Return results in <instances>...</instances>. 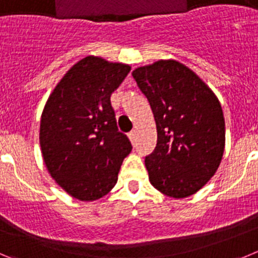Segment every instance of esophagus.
Instances as JSON below:
<instances>
[{
  "instance_id": "1",
  "label": "esophagus",
  "mask_w": 258,
  "mask_h": 258,
  "mask_svg": "<svg viewBox=\"0 0 258 258\" xmlns=\"http://www.w3.org/2000/svg\"><path fill=\"white\" fill-rule=\"evenodd\" d=\"M129 140H131V142L133 143V145H136V142H137V132L136 131H133L129 133Z\"/></svg>"
}]
</instances>
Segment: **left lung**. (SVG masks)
Returning <instances> with one entry per match:
<instances>
[{
  "label": "left lung",
  "mask_w": 258,
  "mask_h": 258,
  "mask_svg": "<svg viewBox=\"0 0 258 258\" xmlns=\"http://www.w3.org/2000/svg\"><path fill=\"white\" fill-rule=\"evenodd\" d=\"M132 76L156 122V147L145 159L150 182L166 197H190L222 160L225 118L220 101L195 72L173 59L136 68Z\"/></svg>",
  "instance_id": "obj_1"
}]
</instances>
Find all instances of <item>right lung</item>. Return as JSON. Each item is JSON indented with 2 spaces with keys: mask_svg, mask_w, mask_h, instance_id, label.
Masks as SVG:
<instances>
[{
  "mask_svg": "<svg viewBox=\"0 0 258 258\" xmlns=\"http://www.w3.org/2000/svg\"><path fill=\"white\" fill-rule=\"evenodd\" d=\"M131 66L86 56L68 71L42 111L40 145L52 179L72 198L93 202L117 182L122 160L132 151L118 132L111 94Z\"/></svg>",
  "mask_w": 258,
  "mask_h": 258,
  "instance_id": "obj_1",
  "label": "right lung"
}]
</instances>
